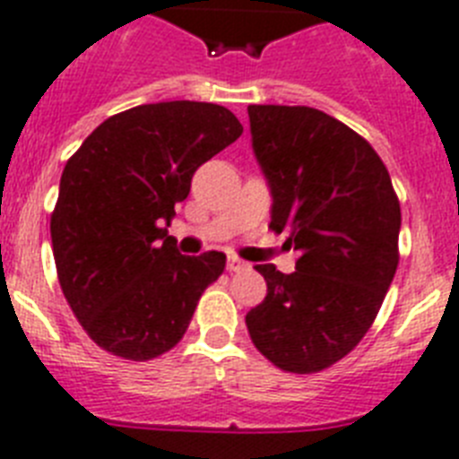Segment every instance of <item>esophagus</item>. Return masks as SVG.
<instances>
[{"label":"esophagus","mask_w":459,"mask_h":459,"mask_svg":"<svg viewBox=\"0 0 459 459\" xmlns=\"http://www.w3.org/2000/svg\"><path fill=\"white\" fill-rule=\"evenodd\" d=\"M247 263L241 258H237V255H230V258H227V270H230V273H239V270H247Z\"/></svg>","instance_id":"1"}]
</instances>
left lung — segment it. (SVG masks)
I'll return each mask as SVG.
<instances>
[{"label": "left lung", "instance_id": "obj_1", "mask_svg": "<svg viewBox=\"0 0 459 459\" xmlns=\"http://www.w3.org/2000/svg\"><path fill=\"white\" fill-rule=\"evenodd\" d=\"M270 227L289 230L296 273L255 265L267 296L247 313L253 346L284 372L310 375L353 351L398 267L401 204L365 139L310 106H248Z\"/></svg>", "mask_w": 459, "mask_h": 459}]
</instances>
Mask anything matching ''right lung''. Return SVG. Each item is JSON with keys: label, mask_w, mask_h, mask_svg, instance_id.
<instances>
[{"label": "right lung", "mask_w": 459, "mask_h": 459, "mask_svg": "<svg viewBox=\"0 0 459 459\" xmlns=\"http://www.w3.org/2000/svg\"><path fill=\"white\" fill-rule=\"evenodd\" d=\"M241 132L225 106L144 104L104 120L65 163L51 247L65 300L97 346L142 362L185 336L225 253L182 255L168 227L196 168Z\"/></svg>", "instance_id": "obj_1"}]
</instances>
